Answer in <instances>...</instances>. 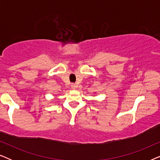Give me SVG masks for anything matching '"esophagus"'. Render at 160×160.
I'll return each mask as SVG.
<instances>
[{
  "mask_svg": "<svg viewBox=\"0 0 160 160\" xmlns=\"http://www.w3.org/2000/svg\"><path fill=\"white\" fill-rule=\"evenodd\" d=\"M71 86L72 89H76V87H77V85H76V84H71Z\"/></svg>",
  "mask_w": 160,
  "mask_h": 160,
  "instance_id": "34e87169",
  "label": "esophagus"
}]
</instances>
